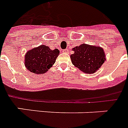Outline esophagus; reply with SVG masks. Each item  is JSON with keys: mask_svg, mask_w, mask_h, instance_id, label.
I'll return each mask as SVG.
<instances>
[{"mask_svg": "<svg viewBox=\"0 0 128 128\" xmlns=\"http://www.w3.org/2000/svg\"><path fill=\"white\" fill-rule=\"evenodd\" d=\"M63 52H64V53H68V52H69V50H68V49L63 50Z\"/></svg>", "mask_w": 128, "mask_h": 128, "instance_id": "esophagus-1", "label": "esophagus"}]
</instances>
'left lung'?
Instances as JSON below:
<instances>
[{
  "instance_id": "1",
  "label": "left lung",
  "mask_w": 128,
  "mask_h": 128,
  "mask_svg": "<svg viewBox=\"0 0 128 128\" xmlns=\"http://www.w3.org/2000/svg\"><path fill=\"white\" fill-rule=\"evenodd\" d=\"M70 58L72 64L86 74H94L106 60L104 49L98 46L82 44L73 48Z\"/></svg>"
}]
</instances>
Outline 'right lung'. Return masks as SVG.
Segmentation results:
<instances>
[{
  "label": "right lung",
  "mask_w": 128,
  "mask_h": 128,
  "mask_svg": "<svg viewBox=\"0 0 128 128\" xmlns=\"http://www.w3.org/2000/svg\"><path fill=\"white\" fill-rule=\"evenodd\" d=\"M59 54L58 49L51 50L46 45H40L29 50L25 54L24 65L35 74H44L54 64Z\"/></svg>",
  "instance_id": "obj_1"
}]
</instances>
